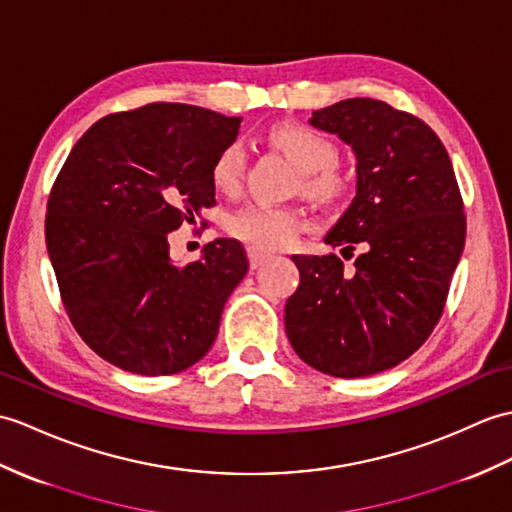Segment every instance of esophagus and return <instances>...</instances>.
Instances as JSON below:
<instances>
[{
	"mask_svg": "<svg viewBox=\"0 0 512 512\" xmlns=\"http://www.w3.org/2000/svg\"><path fill=\"white\" fill-rule=\"evenodd\" d=\"M246 253H248V261H251V268L264 266L268 259H272V255H270V253L261 251V248H257V246H248V248H246Z\"/></svg>",
	"mask_w": 512,
	"mask_h": 512,
	"instance_id": "1",
	"label": "esophagus"
}]
</instances>
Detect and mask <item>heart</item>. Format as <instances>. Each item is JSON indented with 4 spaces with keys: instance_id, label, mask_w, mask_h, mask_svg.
<instances>
[{
    "instance_id": "heart-1",
    "label": "heart",
    "mask_w": 512,
    "mask_h": 512,
    "mask_svg": "<svg viewBox=\"0 0 512 512\" xmlns=\"http://www.w3.org/2000/svg\"><path fill=\"white\" fill-rule=\"evenodd\" d=\"M272 144L279 146L303 172V192L314 200H334L344 187L347 176L338 168V148L323 130L305 124H277L270 130ZM248 165V152L240 139L229 141L211 165V181L220 192L233 194L242 187ZM305 227L299 211L290 207L251 202L233 211L227 220V229L237 240L251 246L281 248L296 240Z\"/></svg>"
}]
</instances>
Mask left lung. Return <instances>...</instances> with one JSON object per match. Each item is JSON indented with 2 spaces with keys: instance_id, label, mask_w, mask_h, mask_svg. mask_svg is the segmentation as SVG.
Masks as SVG:
<instances>
[{
  "instance_id": "left-lung-1",
  "label": "left lung",
  "mask_w": 512,
  "mask_h": 512,
  "mask_svg": "<svg viewBox=\"0 0 512 512\" xmlns=\"http://www.w3.org/2000/svg\"><path fill=\"white\" fill-rule=\"evenodd\" d=\"M358 159V189L325 235L338 255H294L301 283L285 303L296 355L334 377H366L408 360L441 320L465 248L467 218L443 141L382 100L314 111Z\"/></svg>"
}]
</instances>
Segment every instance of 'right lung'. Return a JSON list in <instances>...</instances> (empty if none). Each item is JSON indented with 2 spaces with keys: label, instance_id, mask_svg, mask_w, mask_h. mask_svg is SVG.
I'll list each match as a JSON object with an SVG mask.
<instances>
[{
  "label": "right lung",
  "instance_id": "right-lung-1",
  "mask_svg": "<svg viewBox=\"0 0 512 512\" xmlns=\"http://www.w3.org/2000/svg\"><path fill=\"white\" fill-rule=\"evenodd\" d=\"M242 117L152 102L95 122L47 200L45 242L65 312L89 349L135 375L194 366L248 272L244 246L218 237L176 266L168 233L216 205L211 165Z\"/></svg>",
  "mask_w": 512,
  "mask_h": 512
}]
</instances>
